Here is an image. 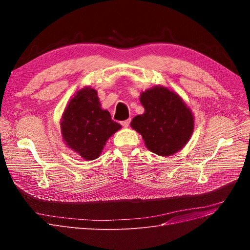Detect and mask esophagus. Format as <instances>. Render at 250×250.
<instances>
[{
    "mask_svg": "<svg viewBox=\"0 0 250 250\" xmlns=\"http://www.w3.org/2000/svg\"><path fill=\"white\" fill-rule=\"evenodd\" d=\"M129 123H130V120H126V121L122 122L121 124H122V125H123L124 127H127V126L129 125Z\"/></svg>",
    "mask_w": 250,
    "mask_h": 250,
    "instance_id": "esophagus-1",
    "label": "esophagus"
}]
</instances>
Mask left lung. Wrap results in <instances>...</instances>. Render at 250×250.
<instances>
[{"instance_id": "obj_1", "label": "left lung", "mask_w": 250, "mask_h": 250, "mask_svg": "<svg viewBox=\"0 0 250 250\" xmlns=\"http://www.w3.org/2000/svg\"><path fill=\"white\" fill-rule=\"evenodd\" d=\"M140 101L145 112L135 116L130 126L142 135L148 150L171 156L187 145L193 133L194 118L177 93L155 86L142 92Z\"/></svg>"}]
</instances>
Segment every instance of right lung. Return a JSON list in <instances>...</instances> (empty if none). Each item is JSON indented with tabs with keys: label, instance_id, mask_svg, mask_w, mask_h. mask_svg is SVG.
Instances as JSON below:
<instances>
[{
	"label": "right lung",
	"instance_id": "add662e5",
	"mask_svg": "<svg viewBox=\"0 0 250 250\" xmlns=\"http://www.w3.org/2000/svg\"><path fill=\"white\" fill-rule=\"evenodd\" d=\"M121 128L108 110L101 108L97 91L91 87L77 92L61 122L64 144L87 161L98 158L106 141Z\"/></svg>",
	"mask_w": 250,
	"mask_h": 250
}]
</instances>
